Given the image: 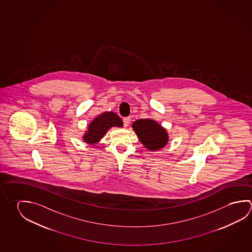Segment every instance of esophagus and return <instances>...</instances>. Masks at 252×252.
<instances>
[{
    "label": "esophagus",
    "instance_id": "34e87169",
    "mask_svg": "<svg viewBox=\"0 0 252 252\" xmlns=\"http://www.w3.org/2000/svg\"><path fill=\"white\" fill-rule=\"evenodd\" d=\"M130 122H131V118L126 117V118L123 119V123H124L125 126H127L128 125L130 124Z\"/></svg>",
    "mask_w": 252,
    "mask_h": 252
}]
</instances>
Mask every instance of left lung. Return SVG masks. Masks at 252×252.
<instances>
[{"mask_svg":"<svg viewBox=\"0 0 252 252\" xmlns=\"http://www.w3.org/2000/svg\"><path fill=\"white\" fill-rule=\"evenodd\" d=\"M132 128L141 143L150 150H159L167 143V132L154 120H136L133 122Z\"/></svg>","mask_w":252,"mask_h":252,"instance_id":"left-lung-1","label":"left lung"}]
</instances>
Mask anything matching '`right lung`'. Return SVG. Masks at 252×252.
<instances>
[{"mask_svg": "<svg viewBox=\"0 0 252 252\" xmlns=\"http://www.w3.org/2000/svg\"><path fill=\"white\" fill-rule=\"evenodd\" d=\"M112 126H123L121 119L114 112L102 113L89 125V131L85 134V141L89 143L96 142Z\"/></svg>", "mask_w": 252, "mask_h": 252, "instance_id": "obj_1", "label": "right lung"}]
</instances>
